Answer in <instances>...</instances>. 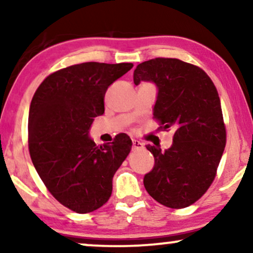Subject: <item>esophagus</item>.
I'll return each mask as SVG.
<instances>
[{"instance_id": "34e87169", "label": "esophagus", "mask_w": 253, "mask_h": 253, "mask_svg": "<svg viewBox=\"0 0 253 253\" xmlns=\"http://www.w3.org/2000/svg\"><path fill=\"white\" fill-rule=\"evenodd\" d=\"M132 149L133 150H140L144 147V144L139 140H132Z\"/></svg>"}]
</instances>
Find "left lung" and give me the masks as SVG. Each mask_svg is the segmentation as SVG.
<instances>
[{"mask_svg":"<svg viewBox=\"0 0 253 253\" xmlns=\"http://www.w3.org/2000/svg\"><path fill=\"white\" fill-rule=\"evenodd\" d=\"M135 85L157 88L153 115L163 128H175L172 145L162 151L147 145L155 165L144 176L145 189L169 208L193 205L215 177L226 145L217 90L202 69L175 58H156L139 64Z\"/></svg>","mask_w":253,"mask_h":253,"instance_id":"8db88e82","label":"left lung"}]
</instances>
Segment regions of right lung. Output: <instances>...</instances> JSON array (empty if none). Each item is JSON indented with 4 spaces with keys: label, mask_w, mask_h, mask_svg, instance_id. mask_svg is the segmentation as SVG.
I'll return each instance as SVG.
<instances>
[{
    "label": "right lung",
    "mask_w": 253,
    "mask_h": 253,
    "mask_svg": "<svg viewBox=\"0 0 253 253\" xmlns=\"http://www.w3.org/2000/svg\"><path fill=\"white\" fill-rule=\"evenodd\" d=\"M133 68L132 63H82L53 72L32 98L30 155L43 184L76 213L96 211L109 200L113 177L132 149L125 133L96 146L89 135L104 113V94Z\"/></svg>",
    "instance_id": "right-lung-1"
}]
</instances>
